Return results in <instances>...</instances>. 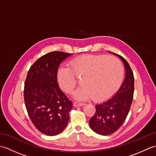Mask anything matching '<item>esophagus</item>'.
I'll return each mask as SVG.
<instances>
[{
    "label": "esophagus",
    "mask_w": 156,
    "mask_h": 156,
    "mask_svg": "<svg viewBox=\"0 0 156 156\" xmlns=\"http://www.w3.org/2000/svg\"><path fill=\"white\" fill-rule=\"evenodd\" d=\"M85 104L82 103V102H74V106L76 107H80V106H84Z\"/></svg>",
    "instance_id": "obj_1"
}]
</instances>
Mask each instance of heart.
I'll use <instances>...</instances> for the list:
<instances>
[{
  "mask_svg": "<svg viewBox=\"0 0 156 156\" xmlns=\"http://www.w3.org/2000/svg\"><path fill=\"white\" fill-rule=\"evenodd\" d=\"M124 69L121 62L111 55H84L72 59L68 67L60 68L57 73L59 87L70 94L80 78L81 85L74 97L86 100L92 97L97 101L112 97L120 88Z\"/></svg>",
  "mask_w": 156,
  "mask_h": 156,
  "instance_id": "obj_1",
  "label": "heart"
}]
</instances>
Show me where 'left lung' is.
I'll return each instance as SVG.
<instances>
[{"mask_svg": "<svg viewBox=\"0 0 156 156\" xmlns=\"http://www.w3.org/2000/svg\"><path fill=\"white\" fill-rule=\"evenodd\" d=\"M123 62L125 78L114 97L96 105V112L89 121V125L95 133L108 135L115 133L125 121L130 110L134 92V76L129 63L118 54Z\"/></svg>", "mask_w": 156, "mask_h": 156, "instance_id": "1", "label": "left lung"}]
</instances>
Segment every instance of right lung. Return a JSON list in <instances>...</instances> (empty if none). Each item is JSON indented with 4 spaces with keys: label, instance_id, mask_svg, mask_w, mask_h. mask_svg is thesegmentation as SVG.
I'll use <instances>...</instances> for the list:
<instances>
[{
    "label": "right lung",
    "instance_id": "obj_1",
    "mask_svg": "<svg viewBox=\"0 0 156 156\" xmlns=\"http://www.w3.org/2000/svg\"><path fill=\"white\" fill-rule=\"evenodd\" d=\"M72 54L51 51L39 58L27 73L24 101L29 118L41 133L49 136L64 130L72 102L59 88L57 80L60 63Z\"/></svg>",
    "mask_w": 156,
    "mask_h": 156
}]
</instances>
